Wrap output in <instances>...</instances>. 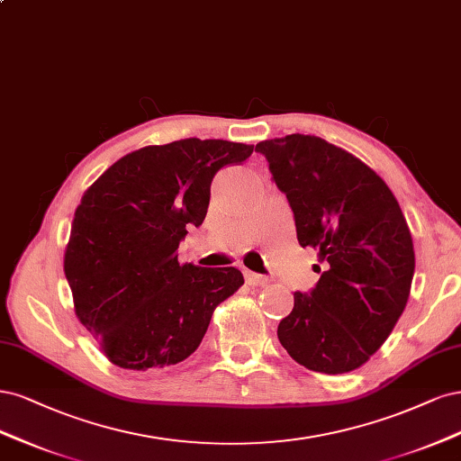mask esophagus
Segmentation results:
<instances>
[{"label":"esophagus","instance_id":"34e87169","mask_svg":"<svg viewBox=\"0 0 461 461\" xmlns=\"http://www.w3.org/2000/svg\"><path fill=\"white\" fill-rule=\"evenodd\" d=\"M245 279H247L249 285H266V284H268V281H270L266 276H260V274H255V272H249V270H245Z\"/></svg>","mask_w":461,"mask_h":461}]
</instances>
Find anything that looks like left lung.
<instances>
[{
  "label": "left lung",
  "mask_w": 461,
  "mask_h": 461,
  "mask_svg": "<svg viewBox=\"0 0 461 461\" xmlns=\"http://www.w3.org/2000/svg\"><path fill=\"white\" fill-rule=\"evenodd\" d=\"M294 214L301 247L320 250L321 274L294 293L277 339L318 374H348L387 340L415 270L410 228L393 191L360 158L316 136L257 143Z\"/></svg>",
  "instance_id": "1"
}]
</instances>
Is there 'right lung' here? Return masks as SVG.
I'll return each instance as SVG.
<instances>
[{
	"instance_id": "1",
	"label": "right lung",
	"mask_w": 461,
	"mask_h": 461,
	"mask_svg": "<svg viewBox=\"0 0 461 461\" xmlns=\"http://www.w3.org/2000/svg\"><path fill=\"white\" fill-rule=\"evenodd\" d=\"M255 145L187 138L133 151L103 172L74 212L65 276L74 310L107 358L124 369L185 360L214 308L243 274L177 262L187 226L199 228L220 168Z\"/></svg>"
}]
</instances>
